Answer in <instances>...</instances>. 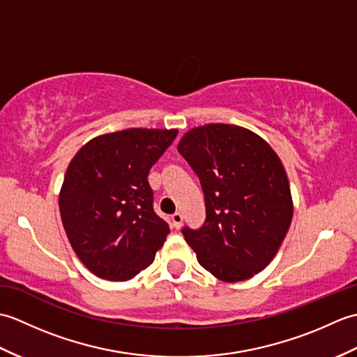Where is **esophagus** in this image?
Wrapping results in <instances>:
<instances>
[{
  "instance_id": "1",
  "label": "esophagus",
  "mask_w": 357,
  "mask_h": 357,
  "mask_svg": "<svg viewBox=\"0 0 357 357\" xmlns=\"http://www.w3.org/2000/svg\"><path fill=\"white\" fill-rule=\"evenodd\" d=\"M172 222H173L174 229H179V227L183 225V215H181L179 211H176V213H173L172 215Z\"/></svg>"
}]
</instances>
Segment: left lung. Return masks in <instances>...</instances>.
<instances>
[{"label": "left lung", "instance_id": "left-lung-1", "mask_svg": "<svg viewBox=\"0 0 357 357\" xmlns=\"http://www.w3.org/2000/svg\"><path fill=\"white\" fill-rule=\"evenodd\" d=\"M178 151L201 181L206 222L183 234L198 262L224 282L262 271L293 218L290 184L276 151L248 128L207 124L188 130Z\"/></svg>", "mask_w": 357, "mask_h": 357}]
</instances>
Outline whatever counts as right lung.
I'll return each instance as SVG.
<instances>
[{"label":"right lung","instance_id":"right-lung-1","mask_svg":"<svg viewBox=\"0 0 357 357\" xmlns=\"http://www.w3.org/2000/svg\"><path fill=\"white\" fill-rule=\"evenodd\" d=\"M178 130L127 128L90 139L67 167L59 213L79 261L101 279L128 280L153 262L169 224L153 210L149 172Z\"/></svg>","mask_w":357,"mask_h":357}]
</instances>
